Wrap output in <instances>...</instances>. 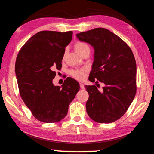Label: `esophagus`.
<instances>
[{"mask_svg":"<svg viewBox=\"0 0 154 154\" xmlns=\"http://www.w3.org/2000/svg\"><path fill=\"white\" fill-rule=\"evenodd\" d=\"M79 85H80V88H81V89H85L84 85H83V83H79Z\"/></svg>","mask_w":154,"mask_h":154,"instance_id":"esophagus-1","label":"esophagus"}]
</instances>
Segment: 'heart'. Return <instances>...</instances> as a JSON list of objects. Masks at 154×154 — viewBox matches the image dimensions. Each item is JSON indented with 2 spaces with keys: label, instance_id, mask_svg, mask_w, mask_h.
Segmentation results:
<instances>
[{
  "label": "heart",
  "instance_id": "1",
  "mask_svg": "<svg viewBox=\"0 0 154 154\" xmlns=\"http://www.w3.org/2000/svg\"><path fill=\"white\" fill-rule=\"evenodd\" d=\"M74 47L76 52L81 55H82L83 53L86 50H89V46L88 44L82 41L77 42L75 44ZM87 72H88V69L86 68H82L79 70H76V71H71L70 74L72 77H73L77 80H82L85 78Z\"/></svg>",
  "mask_w": 154,
  "mask_h": 154
}]
</instances>
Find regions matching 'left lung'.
<instances>
[{
	"instance_id": "obj_1",
	"label": "left lung",
	"mask_w": 154,
	"mask_h": 154,
	"mask_svg": "<svg viewBox=\"0 0 154 154\" xmlns=\"http://www.w3.org/2000/svg\"><path fill=\"white\" fill-rule=\"evenodd\" d=\"M76 35L94 48L89 80L105 84L102 92L94 85H85L89 94L87 112L100 123L116 121L125 114L136 94L137 66L132 50L118 35L102 27Z\"/></svg>"
}]
</instances>
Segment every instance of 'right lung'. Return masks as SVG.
I'll use <instances>...</instances> for the list:
<instances>
[{
	"mask_svg": "<svg viewBox=\"0 0 154 154\" xmlns=\"http://www.w3.org/2000/svg\"><path fill=\"white\" fill-rule=\"evenodd\" d=\"M72 32L42 31L22 46L15 63L19 94L33 116L43 122H57L66 116L69 106L79 90V84L66 78L55 86V70L62 67L65 48Z\"/></svg>",
	"mask_w": 154,
	"mask_h": 154,
	"instance_id": "obj_1",
	"label": "right lung"
}]
</instances>
